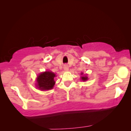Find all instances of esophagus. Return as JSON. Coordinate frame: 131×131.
I'll return each instance as SVG.
<instances>
[{"label": "esophagus", "instance_id": "esophagus-1", "mask_svg": "<svg viewBox=\"0 0 131 131\" xmlns=\"http://www.w3.org/2000/svg\"><path fill=\"white\" fill-rule=\"evenodd\" d=\"M63 69H64V70H65L67 71V70H69V67H68V66H64Z\"/></svg>", "mask_w": 131, "mask_h": 131}]
</instances>
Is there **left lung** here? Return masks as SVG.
<instances>
[{"instance_id": "8db88e82", "label": "left lung", "mask_w": 131, "mask_h": 131, "mask_svg": "<svg viewBox=\"0 0 131 131\" xmlns=\"http://www.w3.org/2000/svg\"><path fill=\"white\" fill-rule=\"evenodd\" d=\"M83 74V73H81V75ZM81 80H82V81H86V80H88V77L87 76H82V77H81Z\"/></svg>"}]
</instances>
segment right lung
<instances>
[{"mask_svg":"<svg viewBox=\"0 0 131 131\" xmlns=\"http://www.w3.org/2000/svg\"><path fill=\"white\" fill-rule=\"evenodd\" d=\"M56 75L51 71L46 72L39 74L37 77V87L40 90H49L54 87L55 81L54 77Z\"/></svg>","mask_w":131,"mask_h":131,"instance_id":"1","label":"right lung"}]
</instances>
